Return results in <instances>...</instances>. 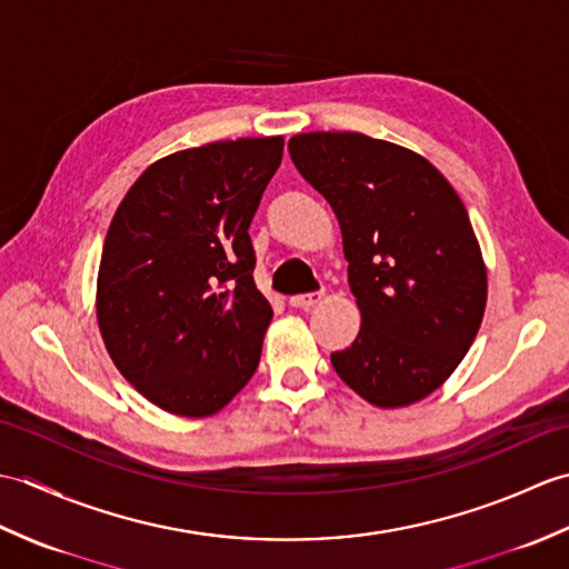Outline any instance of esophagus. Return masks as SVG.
Here are the masks:
<instances>
[{
	"instance_id": "34e87169",
	"label": "esophagus",
	"mask_w": 569,
	"mask_h": 569,
	"mask_svg": "<svg viewBox=\"0 0 569 569\" xmlns=\"http://www.w3.org/2000/svg\"><path fill=\"white\" fill-rule=\"evenodd\" d=\"M320 300H322V293H300V296L288 298V303H291L293 308H312V306H318Z\"/></svg>"
}]
</instances>
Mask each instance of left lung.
<instances>
[{
    "label": "left lung",
    "mask_w": 569,
    "mask_h": 569,
    "mask_svg": "<svg viewBox=\"0 0 569 569\" xmlns=\"http://www.w3.org/2000/svg\"><path fill=\"white\" fill-rule=\"evenodd\" d=\"M288 151L332 204L361 312L335 371L371 406L422 401L465 359L487 308L465 202L420 153L359 131L296 134Z\"/></svg>",
    "instance_id": "1"
}]
</instances>
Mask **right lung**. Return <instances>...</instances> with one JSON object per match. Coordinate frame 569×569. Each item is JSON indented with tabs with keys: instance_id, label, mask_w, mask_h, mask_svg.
<instances>
[{
	"instance_id": "1",
	"label": "right lung",
	"mask_w": 569,
	"mask_h": 569,
	"mask_svg": "<svg viewBox=\"0 0 569 569\" xmlns=\"http://www.w3.org/2000/svg\"><path fill=\"white\" fill-rule=\"evenodd\" d=\"M283 137L176 151L129 188L104 237L98 325L114 367L168 413L208 418L259 367L273 310L249 224Z\"/></svg>"
}]
</instances>
